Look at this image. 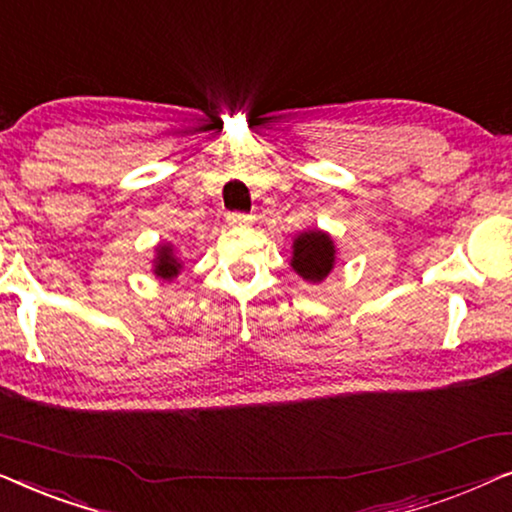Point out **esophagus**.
<instances>
[{
    "label": "esophagus",
    "mask_w": 512,
    "mask_h": 512,
    "mask_svg": "<svg viewBox=\"0 0 512 512\" xmlns=\"http://www.w3.org/2000/svg\"><path fill=\"white\" fill-rule=\"evenodd\" d=\"M226 221L230 223V226H247V223L254 221V216L244 214V212H228Z\"/></svg>",
    "instance_id": "esophagus-1"
}]
</instances>
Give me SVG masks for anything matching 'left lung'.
<instances>
[{"label":"left lung","instance_id":"obj_1","mask_svg":"<svg viewBox=\"0 0 512 512\" xmlns=\"http://www.w3.org/2000/svg\"><path fill=\"white\" fill-rule=\"evenodd\" d=\"M333 242L324 233H305L293 242V270L307 282H321L333 268Z\"/></svg>","mask_w":512,"mask_h":512}]
</instances>
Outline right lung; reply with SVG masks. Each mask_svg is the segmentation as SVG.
<instances>
[{
  "instance_id": "add662e5",
  "label": "right lung",
  "mask_w": 512,
  "mask_h": 512,
  "mask_svg": "<svg viewBox=\"0 0 512 512\" xmlns=\"http://www.w3.org/2000/svg\"><path fill=\"white\" fill-rule=\"evenodd\" d=\"M179 272V263L172 258V249L163 247L160 249L158 256V265H156V275H160L163 279H170Z\"/></svg>"
}]
</instances>
